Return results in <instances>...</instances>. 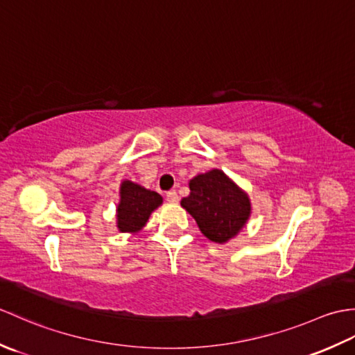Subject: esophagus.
I'll list each match as a JSON object with an SVG mask.
<instances>
[{"mask_svg":"<svg viewBox=\"0 0 355 355\" xmlns=\"http://www.w3.org/2000/svg\"><path fill=\"white\" fill-rule=\"evenodd\" d=\"M166 200H168L169 202H178V193L175 191H169L168 193H166Z\"/></svg>","mask_w":355,"mask_h":355,"instance_id":"obj_1","label":"esophagus"}]
</instances>
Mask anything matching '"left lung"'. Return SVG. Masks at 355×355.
Returning a JSON list of instances; mask_svg holds the SVG:
<instances>
[{
  "instance_id": "8db88e82",
  "label": "left lung",
  "mask_w": 355,
  "mask_h": 355,
  "mask_svg": "<svg viewBox=\"0 0 355 355\" xmlns=\"http://www.w3.org/2000/svg\"><path fill=\"white\" fill-rule=\"evenodd\" d=\"M189 189L191 195L182 200V207L214 243H229L250 220L252 202L247 192L221 169L195 175L189 180Z\"/></svg>"
}]
</instances>
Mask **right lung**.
I'll return each instance as SVG.
<instances>
[{"mask_svg":"<svg viewBox=\"0 0 355 355\" xmlns=\"http://www.w3.org/2000/svg\"><path fill=\"white\" fill-rule=\"evenodd\" d=\"M119 195L120 201L116 209L117 229L131 235L145 227L150 214L163 205L160 193L149 191L131 180H123L120 183Z\"/></svg>","mask_w":355,"mask_h":355,"instance_id":"right-lung-1","label":"right lung"}]
</instances>
